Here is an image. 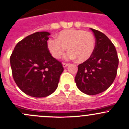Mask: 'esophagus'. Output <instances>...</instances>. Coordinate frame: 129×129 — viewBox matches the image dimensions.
<instances>
[{"mask_svg":"<svg viewBox=\"0 0 129 129\" xmlns=\"http://www.w3.org/2000/svg\"><path fill=\"white\" fill-rule=\"evenodd\" d=\"M62 64H63V67H66L67 66H68L69 65V63H66V62H63V63H62Z\"/></svg>","mask_w":129,"mask_h":129,"instance_id":"34e87169","label":"esophagus"}]
</instances>
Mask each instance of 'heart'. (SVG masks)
Wrapping results in <instances>:
<instances>
[{"label": "heart", "instance_id": "b5f03b06", "mask_svg": "<svg viewBox=\"0 0 129 129\" xmlns=\"http://www.w3.org/2000/svg\"><path fill=\"white\" fill-rule=\"evenodd\" d=\"M57 38H51L47 42V46L52 55L60 58L68 47L69 58H75L79 61L89 59L95 47V39L91 32L84 30L68 29L60 32Z\"/></svg>", "mask_w": 129, "mask_h": 129}]
</instances>
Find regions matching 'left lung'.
I'll use <instances>...</instances> for the list:
<instances>
[{
	"mask_svg": "<svg viewBox=\"0 0 129 129\" xmlns=\"http://www.w3.org/2000/svg\"><path fill=\"white\" fill-rule=\"evenodd\" d=\"M95 37V47L89 59L78 66L75 81L78 89L90 95L106 90L117 73L119 58L115 46L106 36L90 28Z\"/></svg>",
	"mask_w": 129,
	"mask_h": 129,
	"instance_id": "8db88e82",
	"label": "left lung"
}]
</instances>
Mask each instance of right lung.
Returning a JSON list of instances; mask_svg holds the SVG:
<instances>
[{
  "label": "right lung",
  "instance_id": "1",
  "mask_svg": "<svg viewBox=\"0 0 129 129\" xmlns=\"http://www.w3.org/2000/svg\"><path fill=\"white\" fill-rule=\"evenodd\" d=\"M47 32H37L17 44L10 57L14 80L19 88L34 97H44L56 90L63 71L62 62L52 56Z\"/></svg>",
  "mask_w": 129,
  "mask_h": 129
}]
</instances>
